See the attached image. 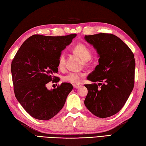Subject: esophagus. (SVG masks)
<instances>
[{
	"label": "esophagus",
	"instance_id": "1",
	"mask_svg": "<svg viewBox=\"0 0 146 146\" xmlns=\"http://www.w3.org/2000/svg\"><path fill=\"white\" fill-rule=\"evenodd\" d=\"M73 86H74V88H78L80 87L81 85H78V84H74L73 85Z\"/></svg>",
	"mask_w": 146,
	"mask_h": 146
}]
</instances>
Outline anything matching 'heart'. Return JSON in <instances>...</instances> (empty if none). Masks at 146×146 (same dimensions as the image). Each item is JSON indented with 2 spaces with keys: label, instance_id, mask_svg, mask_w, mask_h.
<instances>
[{
  "label": "heart",
  "instance_id": "heart-1",
  "mask_svg": "<svg viewBox=\"0 0 146 146\" xmlns=\"http://www.w3.org/2000/svg\"><path fill=\"white\" fill-rule=\"evenodd\" d=\"M74 52L78 54L83 60L85 61H88L92 57V52L89 47L84 44H78L74 46ZM66 64V54L64 53H62L58 59V66L59 69H64ZM85 74L83 72H70L64 76V81L66 82L71 83V84H79L80 83Z\"/></svg>",
  "mask_w": 146,
  "mask_h": 146
}]
</instances>
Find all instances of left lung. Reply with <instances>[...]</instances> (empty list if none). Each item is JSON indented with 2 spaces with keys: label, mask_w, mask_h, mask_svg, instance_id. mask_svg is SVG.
Listing matches in <instances>:
<instances>
[{
  "label": "left lung",
  "mask_w": 146,
  "mask_h": 146,
  "mask_svg": "<svg viewBox=\"0 0 146 146\" xmlns=\"http://www.w3.org/2000/svg\"><path fill=\"white\" fill-rule=\"evenodd\" d=\"M84 38L93 45L99 57V64L87 78L98 84L85 85L88 94L84 104L98 117H111L123 107L133 89L135 56L130 48L112 34L85 35ZM100 85L102 86L98 88Z\"/></svg>",
  "instance_id": "8db88e82"
}]
</instances>
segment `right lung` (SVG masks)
<instances>
[{"label":"right lung","mask_w":146,"mask_h":146,"mask_svg":"<svg viewBox=\"0 0 146 146\" xmlns=\"http://www.w3.org/2000/svg\"><path fill=\"white\" fill-rule=\"evenodd\" d=\"M76 35H33L23 42L11 62L15 97L34 119L48 120L56 115L72 91L69 83L52 90L46 84L58 80L54 75L58 72L59 57Z\"/></svg>","instance_id":"right-lung-1"}]
</instances>
